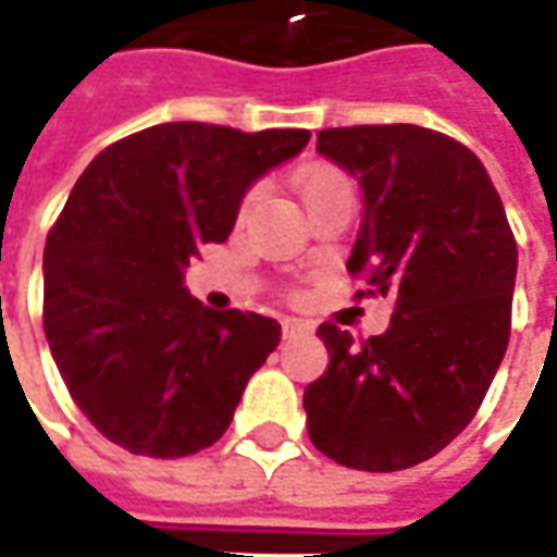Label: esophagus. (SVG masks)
Instances as JSON below:
<instances>
[{
	"mask_svg": "<svg viewBox=\"0 0 557 557\" xmlns=\"http://www.w3.org/2000/svg\"><path fill=\"white\" fill-rule=\"evenodd\" d=\"M280 325H283V337H286V341H292V337H307V334L313 332V325H310L307 319L286 317Z\"/></svg>",
	"mask_w": 557,
	"mask_h": 557,
	"instance_id": "1",
	"label": "esophagus"
}]
</instances>
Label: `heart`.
<instances>
[{"label":"heart","mask_w":557,"mask_h":557,"mask_svg":"<svg viewBox=\"0 0 557 557\" xmlns=\"http://www.w3.org/2000/svg\"><path fill=\"white\" fill-rule=\"evenodd\" d=\"M337 186H346L344 174H337V171L332 169H317V171H307L305 177L298 181V196H301V201H310V198L322 196V193H329V189H337ZM252 198H256V193H250L247 196V205H250Z\"/></svg>","instance_id":"1"}]
</instances>
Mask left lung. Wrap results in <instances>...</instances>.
<instances>
[{"label":"left lung","instance_id":"1","mask_svg":"<svg viewBox=\"0 0 557 557\" xmlns=\"http://www.w3.org/2000/svg\"><path fill=\"white\" fill-rule=\"evenodd\" d=\"M317 150L359 181L364 208L346 268L368 271L395 310L361 346L319 325L329 368L305 388L307 434L346 468H413L468 428L495 380L519 250L485 165L441 132L322 129Z\"/></svg>","mask_w":557,"mask_h":557}]
</instances>
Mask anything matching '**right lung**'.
I'll return each mask as SVG.
<instances>
[{"mask_svg": "<svg viewBox=\"0 0 557 557\" xmlns=\"http://www.w3.org/2000/svg\"><path fill=\"white\" fill-rule=\"evenodd\" d=\"M307 138L162 123L81 174L45 247V334L69 395L111 443L181 458L225 434L280 322L201 307L186 268L232 235L247 189Z\"/></svg>", "mask_w": 557, "mask_h": 557, "instance_id": "1", "label": "right lung"}]
</instances>
